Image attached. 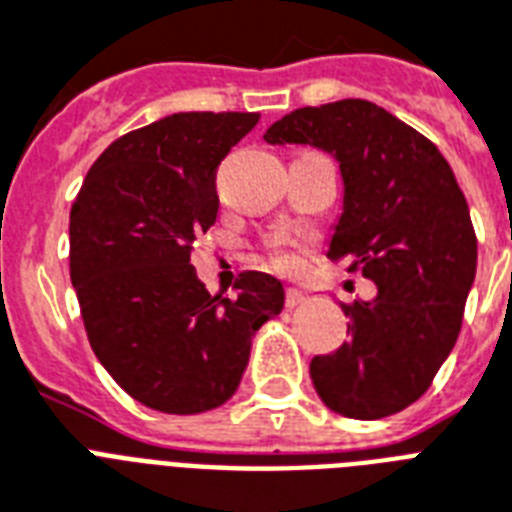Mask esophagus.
<instances>
[{
  "instance_id": "34e87169",
  "label": "esophagus",
  "mask_w": 512,
  "mask_h": 512,
  "mask_svg": "<svg viewBox=\"0 0 512 512\" xmlns=\"http://www.w3.org/2000/svg\"><path fill=\"white\" fill-rule=\"evenodd\" d=\"M305 300H308V295H305L303 289H297V287L287 289V308H297V305H303Z\"/></svg>"
}]
</instances>
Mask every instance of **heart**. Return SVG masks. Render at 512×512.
Wrapping results in <instances>:
<instances>
[{"label": "heart", "instance_id": "heart-1", "mask_svg": "<svg viewBox=\"0 0 512 512\" xmlns=\"http://www.w3.org/2000/svg\"><path fill=\"white\" fill-rule=\"evenodd\" d=\"M279 263H289V257L284 255V257H279Z\"/></svg>", "mask_w": 512, "mask_h": 512}]
</instances>
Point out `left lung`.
Returning <instances> with one entry per match:
<instances>
[{
	"label": "left lung",
	"mask_w": 512,
	"mask_h": 512,
	"mask_svg": "<svg viewBox=\"0 0 512 512\" xmlns=\"http://www.w3.org/2000/svg\"><path fill=\"white\" fill-rule=\"evenodd\" d=\"M263 138L319 148L340 164L327 257L377 287L372 300L342 305L350 337L313 358V388L353 420L401 412L452 353L476 279V233L452 167L425 135L356 98L297 108Z\"/></svg>",
	"instance_id": "left-lung-1"
}]
</instances>
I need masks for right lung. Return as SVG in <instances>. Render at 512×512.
<instances>
[{"label": "right lung", "instance_id": "obj_1", "mask_svg": "<svg viewBox=\"0 0 512 512\" xmlns=\"http://www.w3.org/2000/svg\"><path fill=\"white\" fill-rule=\"evenodd\" d=\"M260 114H188L127 132L98 156L71 207V284L106 372L164 414H201L236 393L252 337L284 287L247 271L209 295L193 239L217 217L215 170Z\"/></svg>", "mask_w": 512, "mask_h": 512}]
</instances>
